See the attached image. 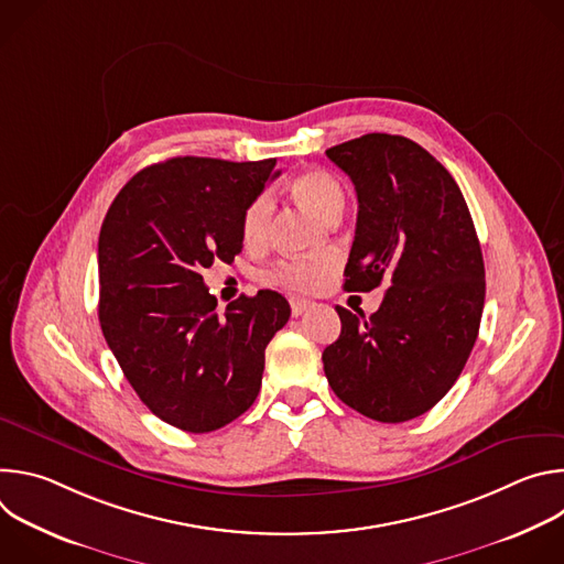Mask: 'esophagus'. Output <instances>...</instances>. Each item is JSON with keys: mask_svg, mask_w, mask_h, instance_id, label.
<instances>
[{"mask_svg": "<svg viewBox=\"0 0 564 564\" xmlns=\"http://www.w3.org/2000/svg\"><path fill=\"white\" fill-rule=\"evenodd\" d=\"M290 307H292V316H301L310 307V301H305V299H290Z\"/></svg>", "mask_w": 564, "mask_h": 564, "instance_id": "34e87169", "label": "esophagus"}]
</instances>
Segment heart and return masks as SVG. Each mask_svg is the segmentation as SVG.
Returning a JSON list of instances; mask_svg holds the SVG:
<instances>
[{"label":"heart","mask_w":564,"mask_h":564,"mask_svg":"<svg viewBox=\"0 0 564 564\" xmlns=\"http://www.w3.org/2000/svg\"><path fill=\"white\" fill-rule=\"evenodd\" d=\"M290 189L301 205H305L324 220H335L344 209V187L328 172H321V170L303 172L292 181ZM272 209H274L272 198L265 192L250 200V205L243 212V223H240L246 243H261L265 238L272 220ZM328 272H330L328 259H310V261H281L274 268H270L263 276L268 283L283 285L290 290H312Z\"/></svg>","instance_id":"b5f03b06"}]
</instances>
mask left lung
Returning <instances> with one entry per match:
<instances>
[{"instance_id":"1","label":"left lung","mask_w":564,"mask_h":564,"mask_svg":"<svg viewBox=\"0 0 564 564\" xmlns=\"http://www.w3.org/2000/svg\"><path fill=\"white\" fill-rule=\"evenodd\" d=\"M326 155L359 203L346 290L390 288L370 316L337 305L341 335L324 370L357 413L409 422L451 390L477 339L485 261L475 225L453 176L404 135L366 133Z\"/></svg>"}]
</instances>
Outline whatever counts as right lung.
I'll return each instance as SVG.
<instances>
[{
	"label": "right lung",
	"instance_id": "right-lung-1",
	"mask_svg": "<svg viewBox=\"0 0 564 564\" xmlns=\"http://www.w3.org/2000/svg\"><path fill=\"white\" fill-rule=\"evenodd\" d=\"M274 165L170 158L138 172L105 216L102 335L142 404L181 431L223 429L254 404L265 348L290 318L272 290L218 310L200 274L243 250V212Z\"/></svg>",
	"mask_w": 564,
	"mask_h": 564
}]
</instances>
